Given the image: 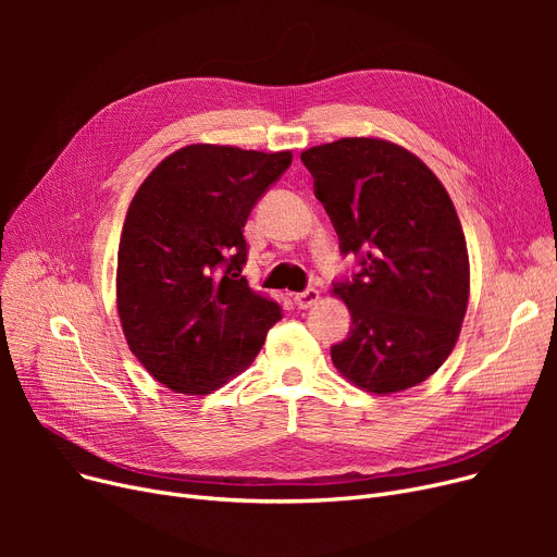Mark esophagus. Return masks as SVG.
Masks as SVG:
<instances>
[{
  "mask_svg": "<svg viewBox=\"0 0 557 557\" xmlns=\"http://www.w3.org/2000/svg\"><path fill=\"white\" fill-rule=\"evenodd\" d=\"M318 298H320V294H318L315 288H305L302 294H296V296H294V302H296L300 309H309L311 305L318 302Z\"/></svg>",
  "mask_w": 557,
  "mask_h": 557,
  "instance_id": "1",
  "label": "esophagus"
}]
</instances>
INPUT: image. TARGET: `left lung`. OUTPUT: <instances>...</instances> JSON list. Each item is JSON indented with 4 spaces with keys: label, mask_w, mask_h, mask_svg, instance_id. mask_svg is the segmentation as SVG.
<instances>
[{
    "label": "left lung",
    "mask_w": 557,
    "mask_h": 557,
    "mask_svg": "<svg viewBox=\"0 0 557 557\" xmlns=\"http://www.w3.org/2000/svg\"><path fill=\"white\" fill-rule=\"evenodd\" d=\"M313 194L359 271L334 282L352 315L332 361L359 388L391 395L422 384L460 334L470 259L454 202L401 146L343 137L302 156Z\"/></svg>",
    "instance_id": "obj_1"
}]
</instances>
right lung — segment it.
<instances>
[{"label": "right lung", "mask_w": 557, "mask_h": 557, "mask_svg": "<svg viewBox=\"0 0 557 557\" xmlns=\"http://www.w3.org/2000/svg\"><path fill=\"white\" fill-rule=\"evenodd\" d=\"M290 160V151L191 144L137 189L116 255V311L131 352L166 388H219L282 318L242 277L244 225Z\"/></svg>", "instance_id": "obj_1"}]
</instances>
